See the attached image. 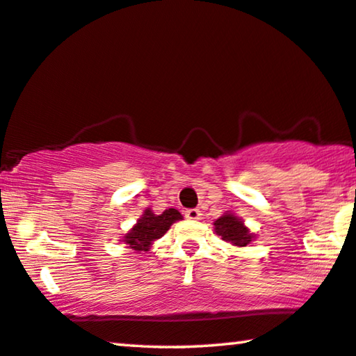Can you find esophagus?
<instances>
[{
    "label": "esophagus",
    "instance_id": "34e87169",
    "mask_svg": "<svg viewBox=\"0 0 356 356\" xmlns=\"http://www.w3.org/2000/svg\"><path fill=\"white\" fill-rule=\"evenodd\" d=\"M201 211L200 209H188V211H185V217L188 220H200L201 218Z\"/></svg>",
    "mask_w": 356,
    "mask_h": 356
}]
</instances>
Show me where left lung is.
Instances as JSON below:
<instances>
[{
	"label": "left lung",
	"mask_w": 356,
	"mask_h": 356,
	"mask_svg": "<svg viewBox=\"0 0 356 356\" xmlns=\"http://www.w3.org/2000/svg\"><path fill=\"white\" fill-rule=\"evenodd\" d=\"M213 229L225 242L234 247H245L255 241L257 236L245 227L244 220L231 212H225L213 222Z\"/></svg>",
	"instance_id": "obj_1"
}]
</instances>
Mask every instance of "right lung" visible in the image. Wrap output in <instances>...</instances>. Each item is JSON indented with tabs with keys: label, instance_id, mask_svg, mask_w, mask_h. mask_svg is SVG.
<instances>
[{
	"label": "right lung",
	"instance_id": "right-lung-1",
	"mask_svg": "<svg viewBox=\"0 0 356 356\" xmlns=\"http://www.w3.org/2000/svg\"><path fill=\"white\" fill-rule=\"evenodd\" d=\"M179 220H182V216L177 209H166L165 212L156 216L150 207H147L143 212V216L138 218L136 225L123 236L122 242L136 253L149 252L152 244L156 239H160L171 228V225L179 222Z\"/></svg>",
	"mask_w": 356,
	"mask_h": 356
}]
</instances>
